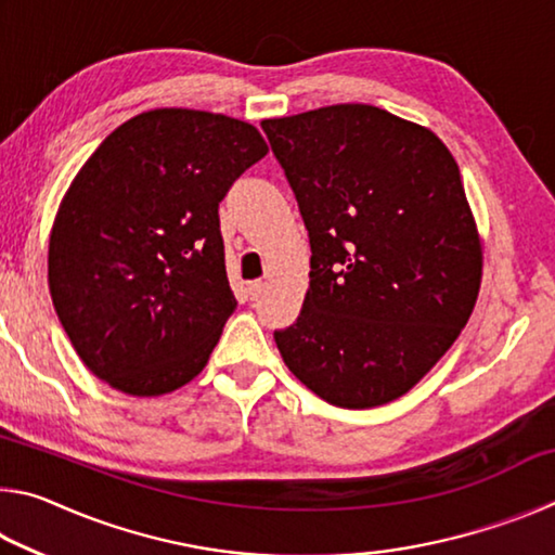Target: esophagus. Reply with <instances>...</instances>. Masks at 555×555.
Masks as SVG:
<instances>
[{
    "instance_id": "1",
    "label": "esophagus",
    "mask_w": 555,
    "mask_h": 555,
    "mask_svg": "<svg viewBox=\"0 0 555 555\" xmlns=\"http://www.w3.org/2000/svg\"><path fill=\"white\" fill-rule=\"evenodd\" d=\"M264 291H267V284H264V281H251V284L247 286V294H249V298H251V300H257V298L264 296Z\"/></svg>"
}]
</instances>
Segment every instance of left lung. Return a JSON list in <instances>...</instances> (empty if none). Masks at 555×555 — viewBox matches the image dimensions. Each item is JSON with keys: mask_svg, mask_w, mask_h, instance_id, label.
Wrapping results in <instances>:
<instances>
[{"mask_svg": "<svg viewBox=\"0 0 555 555\" xmlns=\"http://www.w3.org/2000/svg\"><path fill=\"white\" fill-rule=\"evenodd\" d=\"M311 240V284L274 340L343 409L399 399L457 340L482 281L460 168L434 131L372 105L264 119Z\"/></svg>", "mask_w": 555, "mask_h": 555, "instance_id": "1", "label": "left lung"}]
</instances>
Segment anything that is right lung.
Instances as JSON below:
<instances>
[{
	"mask_svg": "<svg viewBox=\"0 0 555 555\" xmlns=\"http://www.w3.org/2000/svg\"><path fill=\"white\" fill-rule=\"evenodd\" d=\"M267 152L247 121L162 107L117 127L73 178L49 288L75 352L112 389L162 397L208 364L237 308L218 208Z\"/></svg>",
	"mask_w": 555,
	"mask_h": 555,
	"instance_id": "obj_1",
	"label": "right lung"
}]
</instances>
